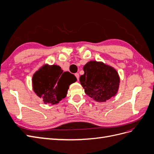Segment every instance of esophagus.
Instances as JSON below:
<instances>
[{"label": "esophagus", "mask_w": 154, "mask_h": 154, "mask_svg": "<svg viewBox=\"0 0 154 154\" xmlns=\"http://www.w3.org/2000/svg\"><path fill=\"white\" fill-rule=\"evenodd\" d=\"M75 76L78 79V80H79V78H80V75H79V74L78 73H76L75 74Z\"/></svg>", "instance_id": "34e87169"}]
</instances>
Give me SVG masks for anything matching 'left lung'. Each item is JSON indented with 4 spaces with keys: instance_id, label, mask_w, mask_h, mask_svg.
I'll return each instance as SVG.
<instances>
[{
    "instance_id": "left-lung-1",
    "label": "left lung",
    "mask_w": 154,
    "mask_h": 154,
    "mask_svg": "<svg viewBox=\"0 0 154 154\" xmlns=\"http://www.w3.org/2000/svg\"><path fill=\"white\" fill-rule=\"evenodd\" d=\"M80 82L85 92L94 101L105 102L117 94L120 78L117 71L102 62L90 61L83 66Z\"/></svg>"
}]
</instances>
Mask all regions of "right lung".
<instances>
[{
  "mask_svg": "<svg viewBox=\"0 0 154 154\" xmlns=\"http://www.w3.org/2000/svg\"><path fill=\"white\" fill-rule=\"evenodd\" d=\"M76 81L74 74L63 72L59 66L46 63L34 73L32 86L44 103L56 105L66 97L70 85Z\"/></svg>",
  "mask_w": 154,
  "mask_h": 154,
  "instance_id": "1",
  "label": "right lung"
}]
</instances>
